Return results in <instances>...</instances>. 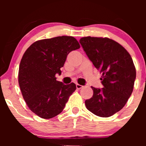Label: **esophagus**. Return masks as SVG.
Wrapping results in <instances>:
<instances>
[{"instance_id":"34e87169","label":"esophagus","mask_w":146,"mask_h":146,"mask_svg":"<svg viewBox=\"0 0 146 146\" xmlns=\"http://www.w3.org/2000/svg\"><path fill=\"white\" fill-rule=\"evenodd\" d=\"M82 87H83V86H82V85L79 84H76L77 89H81V88H82Z\"/></svg>"}]
</instances>
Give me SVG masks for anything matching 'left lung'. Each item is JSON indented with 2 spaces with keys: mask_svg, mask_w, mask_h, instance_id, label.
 <instances>
[{
  "mask_svg": "<svg viewBox=\"0 0 146 146\" xmlns=\"http://www.w3.org/2000/svg\"><path fill=\"white\" fill-rule=\"evenodd\" d=\"M80 43L97 69L102 74L103 88L91 86L93 95L85 101L86 108L95 115L108 117L119 111L133 90L136 69L125 48L108 38L84 37Z\"/></svg>",
  "mask_w": 146,
  "mask_h": 146,
  "instance_id": "obj_1",
  "label": "left lung"
}]
</instances>
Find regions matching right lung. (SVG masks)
Listing matches in <instances>:
<instances>
[{
  "label": "right lung",
  "instance_id": "right-lung-1",
  "mask_svg": "<svg viewBox=\"0 0 146 146\" xmlns=\"http://www.w3.org/2000/svg\"><path fill=\"white\" fill-rule=\"evenodd\" d=\"M80 48L72 36H58L33 42L25 52L18 71V83L29 109L38 117L51 119L64 108L76 89L74 83L57 81L70 52Z\"/></svg>",
  "mask_w": 146,
  "mask_h": 146
}]
</instances>
